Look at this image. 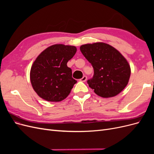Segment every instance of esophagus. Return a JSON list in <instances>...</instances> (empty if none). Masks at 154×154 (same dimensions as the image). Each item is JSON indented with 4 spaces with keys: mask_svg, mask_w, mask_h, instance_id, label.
Here are the masks:
<instances>
[{
    "mask_svg": "<svg viewBox=\"0 0 154 154\" xmlns=\"http://www.w3.org/2000/svg\"><path fill=\"white\" fill-rule=\"evenodd\" d=\"M87 77L86 76H83L81 79H80V81L81 82H85L86 80H87Z\"/></svg>",
    "mask_w": 154,
    "mask_h": 154,
    "instance_id": "1",
    "label": "esophagus"
}]
</instances>
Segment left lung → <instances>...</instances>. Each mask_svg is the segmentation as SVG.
Listing matches in <instances>:
<instances>
[{
  "instance_id": "left-lung-1",
  "label": "left lung",
  "mask_w": 154,
  "mask_h": 154,
  "mask_svg": "<svg viewBox=\"0 0 154 154\" xmlns=\"http://www.w3.org/2000/svg\"><path fill=\"white\" fill-rule=\"evenodd\" d=\"M80 51L94 68V76L87 83L97 95L114 97L127 85L131 69L119 51L103 42L82 45Z\"/></svg>"
}]
</instances>
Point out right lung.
Masks as SVG:
<instances>
[{"label":"right lung","mask_w":154,"mask_h":154,"mask_svg":"<svg viewBox=\"0 0 154 154\" xmlns=\"http://www.w3.org/2000/svg\"><path fill=\"white\" fill-rule=\"evenodd\" d=\"M75 46L54 44L42 52L32 63L30 81L41 98L51 102L66 99L77 81L67 63L76 53Z\"/></svg>","instance_id":"add662e5"}]
</instances>
